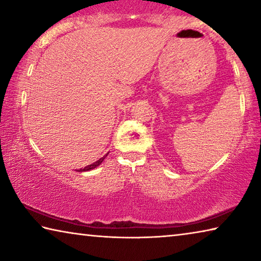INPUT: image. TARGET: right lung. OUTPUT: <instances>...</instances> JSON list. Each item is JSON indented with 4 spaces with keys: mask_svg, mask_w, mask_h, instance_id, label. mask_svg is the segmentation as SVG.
Segmentation results:
<instances>
[{
    "mask_svg": "<svg viewBox=\"0 0 261 261\" xmlns=\"http://www.w3.org/2000/svg\"><path fill=\"white\" fill-rule=\"evenodd\" d=\"M106 156H107V154H106V155H103L102 158H100L98 161H95V162L92 163V165H88V166H86L85 168H82V169H78L77 171H79V173H82V171H88V170L94 169V168H96L98 166H100L101 163H102V161L105 160V158H106Z\"/></svg>",
    "mask_w": 261,
    "mask_h": 261,
    "instance_id": "add662e5",
    "label": "right lung"
}]
</instances>
